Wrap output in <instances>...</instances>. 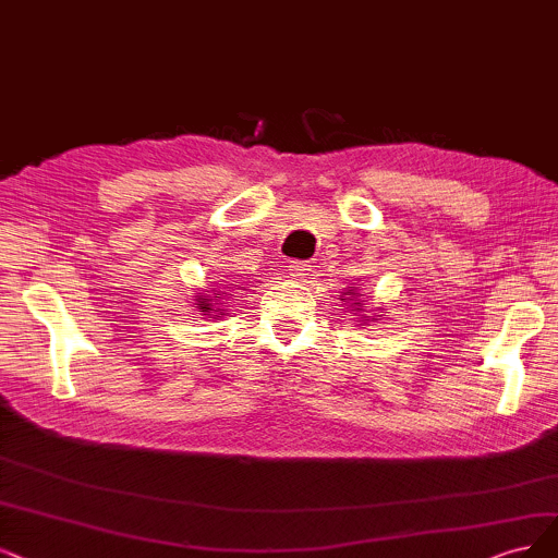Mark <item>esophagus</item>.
Listing matches in <instances>:
<instances>
[{
    "label": "esophagus",
    "instance_id": "1",
    "mask_svg": "<svg viewBox=\"0 0 558 558\" xmlns=\"http://www.w3.org/2000/svg\"><path fill=\"white\" fill-rule=\"evenodd\" d=\"M311 262H301V259H294L290 262V276L296 278V280H305L307 276H311Z\"/></svg>",
    "mask_w": 558,
    "mask_h": 558
}]
</instances>
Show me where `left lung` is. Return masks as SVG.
<instances>
[{
    "mask_svg": "<svg viewBox=\"0 0 558 558\" xmlns=\"http://www.w3.org/2000/svg\"><path fill=\"white\" fill-rule=\"evenodd\" d=\"M344 294H347V299H349V301H356V292H354V290H347ZM361 296H363V294H361ZM342 301H344V299H342ZM352 305L356 307V313H361V311H363V307H365L363 303H352Z\"/></svg>",
    "mask_w": 558,
    "mask_h": 558,
    "instance_id": "1",
    "label": "left lung"
}]
</instances>
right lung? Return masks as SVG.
Here are the masks:
<instances>
[{"label": "right lung", "instance_id": "add662e5", "mask_svg": "<svg viewBox=\"0 0 558 558\" xmlns=\"http://www.w3.org/2000/svg\"><path fill=\"white\" fill-rule=\"evenodd\" d=\"M214 299L218 301V299H220V294H218V296H214ZM214 299H211V296H204V299H197V303H195V305H197V311H199L202 315H209V313L214 311V303H211ZM216 313H220V307H218V311H216ZM216 317H218V315H214V319H216Z\"/></svg>", "mask_w": 558, "mask_h": 558}]
</instances>
